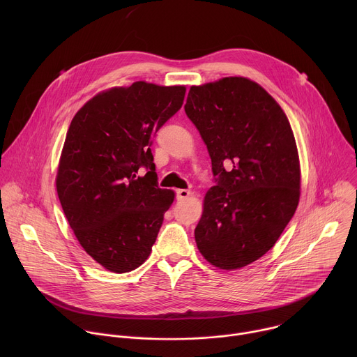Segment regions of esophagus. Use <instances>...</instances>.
I'll return each instance as SVG.
<instances>
[{"mask_svg":"<svg viewBox=\"0 0 357 357\" xmlns=\"http://www.w3.org/2000/svg\"><path fill=\"white\" fill-rule=\"evenodd\" d=\"M189 195H190V190H188V189H178V190H176V197H178V200H183V199L189 197Z\"/></svg>","mask_w":357,"mask_h":357,"instance_id":"obj_1","label":"esophagus"}]
</instances>
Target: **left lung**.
<instances>
[{"instance_id":"1","label":"left lung","mask_w":357,"mask_h":357,"mask_svg":"<svg viewBox=\"0 0 357 357\" xmlns=\"http://www.w3.org/2000/svg\"><path fill=\"white\" fill-rule=\"evenodd\" d=\"M185 113L216 176L196 245L218 268L245 267L273 248L298 206L301 168L289 121L260 84L236 76L192 86Z\"/></svg>"}]
</instances>
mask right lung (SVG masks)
Returning a JSON list of instances; mask_svg holds the SVG:
<instances>
[{"label":"right lung","mask_w":357,"mask_h":357,"mask_svg":"<svg viewBox=\"0 0 357 357\" xmlns=\"http://www.w3.org/2000/svg\"><path fill=\"white\" fill-rule=\"evenodd\" d=\"M185 91L146 82L113 87L90 98L70 123L58 196L80 245L109 271L128 273L148 259L175 199L158 186L149 146L182 107Z\"/></svg>","instance_id":"add662e5"}]
</instances>
